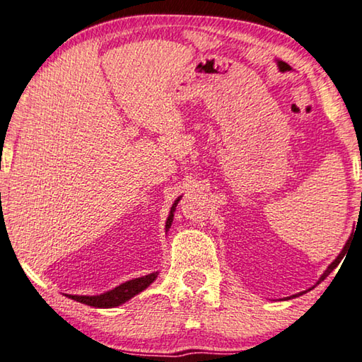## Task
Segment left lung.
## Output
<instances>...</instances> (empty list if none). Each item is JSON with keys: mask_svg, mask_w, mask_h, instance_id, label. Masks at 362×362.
Wrapping results in <instances>:
<instances>
[{"mask_svg": "<svg viewBox=\"0 0 362 362\" xmlns=\"http://www.w3.org/2000/svg\"><path fill=\"white\" fill-rule=\"evenodd\" d=\"M348 244H350V241H348L346 243V246L345 247H343V250H341V254L339 255V257H337V259L332 262V263H330V265H329V268L326 269V273H324L322 274V276H321V279H320V283H321V281H324V279H326L327 276H329V274L330 273H332V269L337 267V265H339V263H340V260L343 259V255H345V252H346V249H348ZM298 296H300V293H298ZM293 297H297V296H293Z\"/></svg>", "mask_w": 362, "mask_h": 362, "instance_id": "obj_1", "label": "left lung"}]
</instances>
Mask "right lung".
I'll use <instances>...</instances> for the list:
<instances>
[{
	"instance_id": "1",
	"label": "right lung",
	"mask_w": 362,
	"mask_h": 362,
	"mask_svg": "<svg viewBox=\"0 0 362 362\" xmlns=\"http://www.w3.org/2000/svg\"><path fill=\"white\" fill-rule=\"evenodd\" d=\"M179 199H175V203L170 207V214L168 217V222H166V228H169L170 223H173V218H174V211H175V206L179 203ZM158 273H151V274H146V276L142 278H136V279H131L127 281V283L121 284L118 287H115L113 291H108L105 293H102V296H94V297H88V296H70L73 300H76L79 303H84V305H89V306H94V308H113V306H118L121 303L127 302V300L132 298L134 296H137L139 292H142L144 289H146L153 281L156 279Z\"/></svg>"
}]
</instances>
